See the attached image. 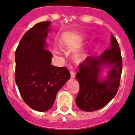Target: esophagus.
<instances>
[{
  "instance_id": "1",
  "label": "esophagus",
  "mask_w": 135,
  "mask_h": 135,
  "mask_svg": "<svg viewBox=\"0 0 135 135\" xmlns=\"http://www.w3.org/2000/svg\"><path fill=\"white\" fill-rule=\"evenodd\" d=\"M70 77L72 79H74L75 77V73L74 71H70Z\"/></svg>"
}]
</instances>
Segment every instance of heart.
<instances>
[{
	"instance_id": "heart-1",
	"label": "heart",
	"mask_w": 135,
	"mask_h": 135,
	"mask_svg": "<svg viewBox=\"0 0 135 135\" xmlns=\"http://www.w3.org/2000/svg\"><path fill=\"white\" fill-rule=\"evenodd\" d=\"M79 40H82V38H79ZM89 56L88 52L86 51H80L75 54V59L78 62H82L85 60Z\"/></svg>"
}]
</instances>
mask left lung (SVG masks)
Returning <instances> with one entry per match:
<instances>
[{"mask_svg":"<svg viewBox=\"0 0 135 135\" xmlns=\"http://www.w3.org/2000/svg\"><path fill=\"white\" fill-rule=\"evenodd\" d=\"M109 69L106 78L101 76ZM76 78L79 91L75 102L79 108L85 112L99 110L114 98L118 90L122 70L120 50L113 35L110 47L98 56L88 57L79 66Z\"/></svg>","mask_w":135,"mask_h":135,"instance_id":"1","label":"left lung"}]
</instances>
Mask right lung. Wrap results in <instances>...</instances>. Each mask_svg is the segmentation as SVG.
I'll list each match as a JSON object with an SVG mask.
<instances>
[{
	"label": "right lung",
	"instance_id": "add662e5",
	"mask_svg": "<svg viewBox=\"0 0 135 135\" xmlns=\"http://www.w3.org/2000/svg\"><path fill=\"white\" fill-rule=\"evenodd\" d=\"M50 21L35 25L25 33L15 51V81L23 101L30 108L46 112L70 75L66 67L51 65L52 54L46 40Z\"/></svg>",
	"mask_w": 135,
	"mask_h": 135
}]
</instances>
